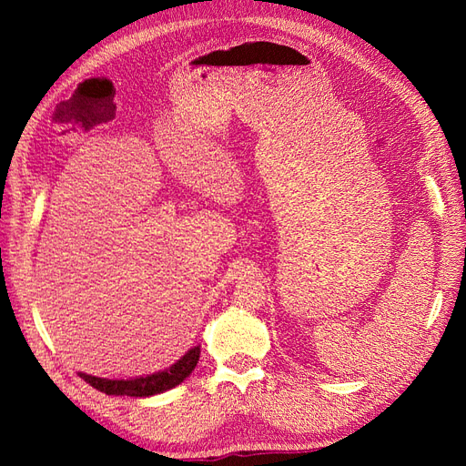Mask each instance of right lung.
Wrapping results in <instances>:
<instances>
[{"mask_svg": "<svg viewBox=\"0 0 466 466\" xmlns=\"http://www.w3.org/2000/svg\"><path fill=\"white\" fill-rule=\"evenodd\" d=\"M200 360V348L196 346L188 350L185 356H182L171 368L153 373L147 377H137V379H101L79 373L83 379L87 380L91 387L101 390L105 394H115V397H151V394H159L168 389L180 385L196 368V363Z\"/></svg>", "mask_w": 466, "mask_h": 466, "instance_id": "obj_1", "label": "right lung"}]
</instances>
